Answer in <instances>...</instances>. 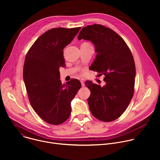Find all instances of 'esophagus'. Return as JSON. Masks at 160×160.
Returning a JSON list of instances; mask_svg holds the SVG:
<instances>
[{
	"mask_svg": "<svg viewBox=\"0 0 160 160\" xmlns=\"http://www.w3.org/2000/svg\"><path fill=\"white\" fill-rule=\"evenodd\" d=\"M80 82H81L82 86V87H84V86H85V82L82 80H80Z\"/></svg>",
	"mask_w": 160,
	"mask_h": 160,
	"instance_id": "1",
	"label": "esophagus"
}]
</instances>
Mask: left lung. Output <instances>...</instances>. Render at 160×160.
<instances>
[{
    "instance_id": "1",
    "label": "left lung",
    "mask_w": 160,
    "mask_h": 160,
    "mask_svg": "<svg viewBox=\"0 0 160 160\" xmlns=\"http://www.w3.org/2000/svg\"><path fill=\"white\" fill-rule=\"evenodd\" d=\"M78 39L94 44L97 55L90 69L105 76L103 87L91 81L85 83L90 90V111L101 121L112 122L122 115L133 96L135 66L132 52L119 35L101 25L83 28Z\"/></svg>"
}]
</instances>
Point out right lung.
Masks as SVG:
<instances>
[{
    "label": "right lung",
    "mask_w": 160,
    "mask_h": 160,
    "mask_svg": "<svg viewBox=\"0 0 160 160\" xmlns=\"http://www.w3.org/2000/svg\"><path fill=\"white\" fill-rule=\"evenodd\" d=\"M80 27L52 28L40 36L26 55L23 80L31 106L37 115L51 125L70 117L71 102L81 87L77 79L65 84L60 80L59 68L64 67L63 49Z\"/></svg>",
    "instance_id": "1"
}]
</instances>
